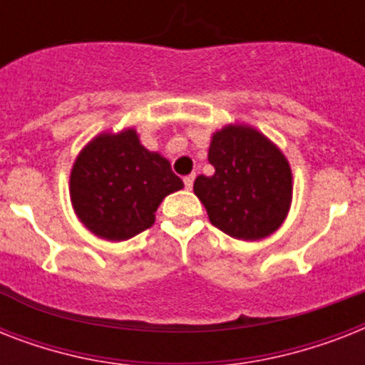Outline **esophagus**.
Segmentation results:
<instances>
[{
    "instance_id": "34e87169",
    "label": "esophagus",
    "mask_w": 365,
    "mask_h": 365,
    "mask_svg": "<svg viewBox=\"0 0 365 365\" xmlns=\"http://www.w3.org/2000/svg\"><path fill=\"white\" fill-rule=\"evenodd\" d=\"M193 182H195V176H193V174H191V176H185V178H183V185H185V189H189V191L193 189Z\"/></svg>"
}]
</instances>
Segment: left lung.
<instances>
[{"mask_svg":"<svg viewBox=\"0 0 365 365\" xmlns=\"http://www.w3.org/2000/svg\"><path fill=\"white\" fill-rule=\"evenodd\" d=\"M208 160L214 176H199L193 191L214 227L240 240L274 233L292 202L286 157L250 126L229 125L212 136Z\"/></svg>","mask_w":365,"mask_h":365,"instance_id":"left-lung-1","label":"left lung"}]
</instances>
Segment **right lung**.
Here are the masks:
<instances>
[{
  "instance_id": "right-lung-1",
  "label": "right lung",
  "mask_w": 365,
  "mask_h": 365,
  "mask_svg": "<svg viewBox=\"0 0 365 365\" xmlns=\"http://www.w3.org/2000/svg\"><path fill=\"white\" fill-rule=\"evenodd\" d=\"M182 187L170 163L143 148L132 128L94 138L70 178L76 214L108 240H126L151 227L160 200Z\"/></svg>"
}]
</instances>
